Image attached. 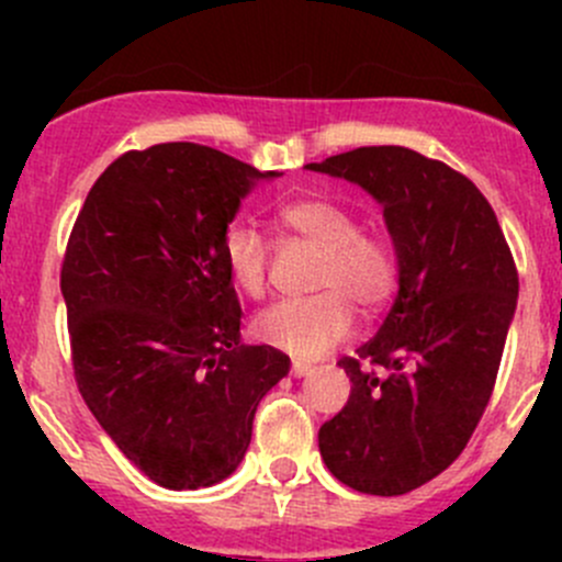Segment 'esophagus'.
<instances>
[{"mask_svg": "<svg viewBox=\"0 0 562 562\" xmlns=\"http://www.w3.org/2000/svg\"><path fill=\"white\" fill-rule=\"evenodd\" d=\"M291 372H293V375H296V378H304V375H313L315 367H313V364H304V361H293Z\"/></svg>", "mask_w": 562, "mask_h": 562, "instance_id": "1", "label": "esophagus"}]
</instances>
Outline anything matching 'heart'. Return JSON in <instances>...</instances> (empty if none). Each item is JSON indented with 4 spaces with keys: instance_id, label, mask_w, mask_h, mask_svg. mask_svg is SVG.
<instances>
[{
    "instance_id": "b5f03b06",
    "label": "heart",
    "mask_w": 562,
    "mask_h": 562,
    "mask_svg": "<svg viewBox=\"0 0 562 562\" xmlns=\"http://www.w3.org/2000/svg\"><path fill=\"white\" fill-rule=\"evenodd\" d=\"M282 231L323 249L315 288L321 293L285 299L255 317V334L266 345L296 359H317L353 331V307L378 313L396 288L400 260L381 231L359 228V217L331 198H299L277 212ZM225 269L247 296L260 299L269 288L271 247L255 225L236 223L223 245Z\"/></svg>"
}]
</instances>
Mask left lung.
<instances>
[{"label": "left lung", "instance_id": "obj_1", "mask_svg": "<svg viewBox=\"0 0 562 562\" xmlns=\"http://www.w3.org/2000/svg\"><path fill=\"white\" fill-rule=\"evenodd\" d=\"M307 168L364 187L400 260L383 326L339 359L353 386L317 446L350 490L405 495L462 454L490 405L517 310V266L490 201L446 162L405 146H361Z\"/></svg>", "mask_w": 562, "mask_h": 562}]
</instances>
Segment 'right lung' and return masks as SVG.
Wrapping results in <instances>:
<instances>
[{"label": "right lung", "mask_w": 562, "mask_h": 562, "mask_svg": "<svg viewBox=\"0 0 562 562\" xmlns=\"http://www.w3.org/2000/svg\"><path fill=\"white\" fill-rule=\"evenodd\" d=\"M258 168L201 144L124 151L100 173L61 260L72 372L100 427L166 490L228 479L266 391L291 370L241 345L223 245Z\"/></svg>", "instance_id": "1"}]
</instances>
